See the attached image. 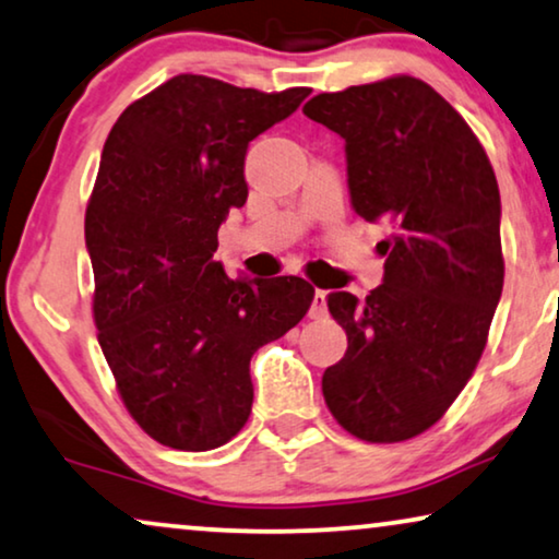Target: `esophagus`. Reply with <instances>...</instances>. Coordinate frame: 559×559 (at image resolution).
<instances>
[{"label": "esophagus", "instance_id": "1", "mask_svg": "<svg viewBox=\"0 0 559 559\" xmlns=\"http://www.w3.org/2000/svg\"><path fill=\"white\" fill-rule=\"evenodd\" d=\"M309 317H311V319H326V317H329V309H326V290H321V288L313 290V301H311Z\"/></svg>", "mask_w": 559, "mask_h": 559}]
</instances>
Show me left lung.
<instances>
[{"mask_svg": "<svg viewBox=\"0 0 559 559\" xmlns=\"http://www.w3.org/2000/svg\"><path fill=\"white\" fill-rule=\"evenodd\" d=\"M304 114L344 139L357 215L395 230L365 301L326 298L347 352L321 392L359 440H411L443 418L486 347L504 288L497 177L461 114L413 75L319 93Z\"/></svg>", "mask_w": 559, "mask_h": 559, "instance_id": "obj_1", "label": "left lung"}]
</instances>
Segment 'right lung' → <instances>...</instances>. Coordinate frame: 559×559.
<instances>
[{
  "mask_svg": "<svg viewBox=\"0 0 559 559\" xmlns=\"http://www.w3.org/2000/svg\"><path fill=\"white\" fill-rule=\"evenodd\" d=\"M309 93L182 73L108 133L85 210L93 321L126 411L162 445L212 451L238 436L250 357L313 301L304 278L233 281L212 261L217 227L248 200V144Z\"/></svg>",
  "mask_w": 559,
  "mask_h": 559,
  "instance_id": "obj_1",
  "label": "right lung"
}]
</instances>
